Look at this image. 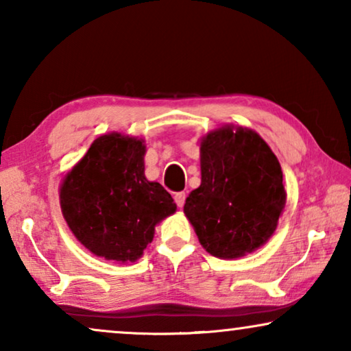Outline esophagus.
<instances>
[{
    "label": "esophagus",
    "mask_w": 351,
    "mask_h": 351,
    "mask_svg": "<svg viewBox=\"0 0 351 351\" xmlns=\"http://www.w3.org/2000/svg\"><path fill=\"white\" fill-rule=\"evenodd\" d=\"M185 193L184 191H180V193H176L174 195V199H176V203H177V206H179V208H182V206L185 204Z\"/></svg>",
    "instance_id": "34e87169"
}]
</instances>
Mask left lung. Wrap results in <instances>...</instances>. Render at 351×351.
Segmentation results:
<instances>
[{
    "instance_id": "left-lung-1",
    "label": "left lung",
    "mask_w": 351,
    "mask_h": 351,
    "mask_svg": "<svg viewBox=\"0 0 351 351\" xmlns=\"http://www.w3.org/2000/svg\"><path fill=\"white\" fill-rule=\"evenodd\" d=\"M201 185L184 213L201 246L219 258H239L273 237L286 206L280 161L252 129L225 124L199 142Z\"/></svg>"
}]
</instances>
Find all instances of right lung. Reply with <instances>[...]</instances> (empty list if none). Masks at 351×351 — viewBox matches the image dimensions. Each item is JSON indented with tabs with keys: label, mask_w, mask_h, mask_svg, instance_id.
Instances as JSON below:
<instances>
[{
	"label": "right lung",
	"mask_w": 351,
	"mask_h": 351,
	"mask_svg": "<svg viewBox=\"0 0 351 351\" xmlns=\"http://www.w3.org/2000/svg\"><path fill=\"white\" fill-rule=\"evenodd\" d=\"M145 141L108 132L95 138L59 189L66 225L105 261L136 262L156 225L176 213L172 196L145 177Z\"/></svg>",
	"instance_id": "right-lung-1"
}]
</instances>
